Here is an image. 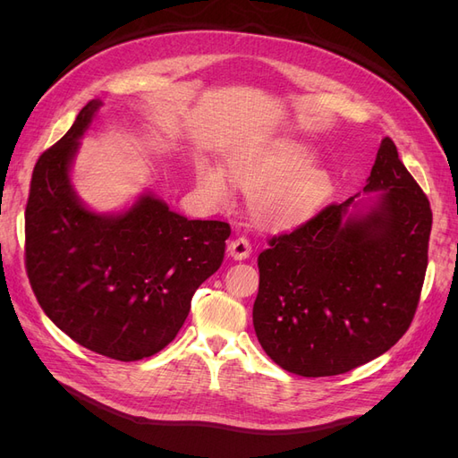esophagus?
Listing matches in <instances>:
<instances>
[{"label":"esophagus","instance_id":"1","mask_svg":"<svg viewBox=\"0 0 458 458\" xmlns=\"http://www.w3.org/2000/svg\"><path fill=\"white\" fill-rule=\"evenodd\" d=\"M227 250L231 254V258H234V259H246L252 254V246H250V241H248L246 237H237L229 242Z\"/></svg>","mask_w":458,"mask_h":458}]
</instances>
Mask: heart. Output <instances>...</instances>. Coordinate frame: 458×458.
Instances as JSON below:
<instances>
[{
  "label": "heart",
  "instance_id": "b5f03b06",
  "mask_svg": "<svg viewBox=\"0 0 458 458\" xmlns=\"http://www.w3.org/2000/svg\"><path fill=\"white\" fill-rule=\"evenodd\" d=\"M306 145L281 143L250 148L233 155L229 174L246 195H250L254 217L266 225H294L310 217L332 191L330 175L308 162ZM199 189L212 204L231 200V187L219 168L199 172Z\"/></svg>",
  "mask_w": 458,
  "mask_h": 458
}]
</instances>
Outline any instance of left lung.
Returning a JSON list of instances; mask_svg holds the SVG:
<instances>
[{"label": "left lung", "instance_id": "8db88e82", "mask_svg": "<svg viewBox=\"0 0 458 458\" xmlns=\"http://www.w3.org/2000/svg\"><path fill=\"white\" fill-rule=\"evenodd\" d=\"M365 192L328 204L258 256L254 330L273 361L300 377H336L386 353L417 311L432 231L429 202L384 137Z\"/></svg>", "mask_w": 458, "mask_h": 458}]
</instances>
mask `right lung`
<instances>
[{
  "mask_svg": "<svg viewBox=\"0 0 458 458\" xmlns=\"http://www.w3.org/2000/svg\"><path fill=\"white\" fill-rule=\"evenodd\" d=\"M101 106L89 101L34 165L24 261L36 300L84 348L140 361L183 327L192 294L225 254V221L187 219L152 195L116 216L95 214L71 183L78 140Z\"/></svg>",
  "mask_w": 458,
  "mask_h": 458,
  "instance_id": "1",
  "label": "right lung"
}]
</instances>
